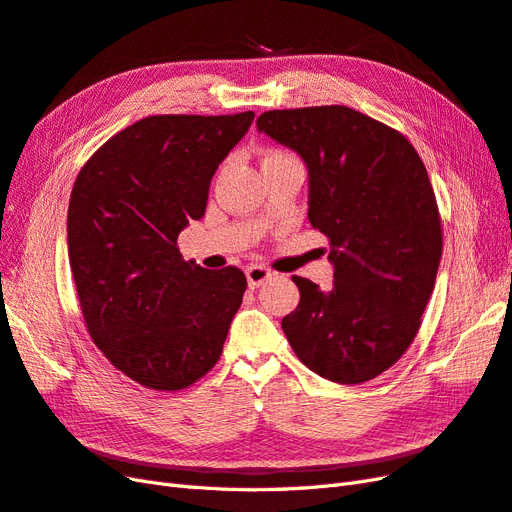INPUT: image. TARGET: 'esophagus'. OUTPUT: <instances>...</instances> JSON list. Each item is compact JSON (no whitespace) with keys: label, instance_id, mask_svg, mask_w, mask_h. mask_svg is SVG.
Listing matches in <instances>:
<instances>
[{"label":"esophagus","instance_id":"1","mask_svg":"<svg viewBox=\"0 0 512 512\" xmlns=\"http://www.w3.org/2000/svg\"><path fill=\"white\" fill-rule=\"evenodd\" d=\"M268 279H272V272L268 268H264V266L246 268V281L251 289H257L259 285H264Z\"/></svg>","mask_w":512,"mask_h":512}]
</instances>
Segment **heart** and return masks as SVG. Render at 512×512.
<instances>
[{"instance_id":"1","label":"heart","mask_w":512,"mask_h":512,"mask_svg":"<svg viewBox=\"0 0 512 512\" xmlns=\"http://www.w3.org/2000/svg\"><path fill=\"white\" fill-rule=\"evenodd\" d=\"M281 158H294V156L283 152V150H270L264 154V158H261V163H266V160H281Z\"/></svg>"}]
</instances>
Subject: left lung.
<instances>
[{"mask_svg":"<svg viewBox=\"0 0 512 512\" xmlns=\"http://www.w3.org/2000/svg\"><path fill=\"white\" fill-rule=\"evenodd\" d=\"M259 133L309 167V221L328 238L334 285L300 289L283 332L337 384H362L412 345L442 259V221L425 165L399 130L343 105L266 111Z\"/></svg>","mask_w":512,"mask_h":512,"instance_id":"1","label":"left lung"}]
</instances>
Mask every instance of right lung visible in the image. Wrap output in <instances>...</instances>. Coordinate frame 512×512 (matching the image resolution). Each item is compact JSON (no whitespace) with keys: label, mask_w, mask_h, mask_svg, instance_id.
<instances>
[{"label":"right lung","mask_w":512,"mask_h":512,"mask_svg":"<svg viewBox=\"0 0 512 512\" xmlns=\"http://www.w3.org/2000/svg\"><path fill=\"white\" fill-rule=\"evenodd\" d=\"M253 120L150 115L102 143L72 186L68 257L85 328L143 388L193 386L223 354L246 276L186 261L178 236L206 212L214 171Z\"/></svg>","instance_id":"add662e5"}]
</instances>
